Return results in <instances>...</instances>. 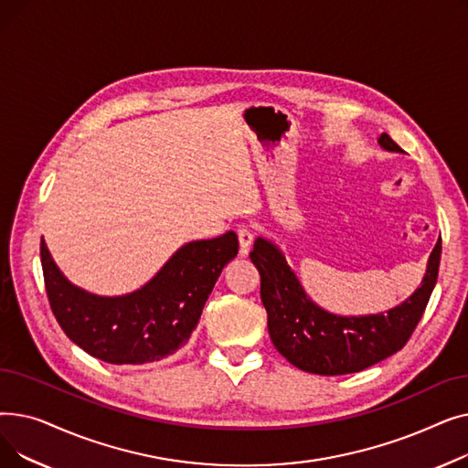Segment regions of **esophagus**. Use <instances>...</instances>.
Returning a JSON list of instances; mask_svg holds the SVG:
<instances>
[{"label":"esophagus","instance_id":"1","mask_svg":"<svg viewBox=\"0 0 468 468\" xmlns=\"http://www.w3.org/2000/svg\"><path fill=\"white\" fill-rule=\"evenodd\" d=\"M237 237H239V254L240 256H249L250 247H252V242H254V233L247 226H240L237 229Z\"/></svg>","mask_w":468,"mask_h":468}]
</instances>
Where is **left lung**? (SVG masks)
<instances>
[{"mask_svg":"<svg viewBox=\"0 0 468 468\" xmlns=\"http://www.w3.org/2000/svg\"><path fill=\"white\" fill-rule=\"evenodd\" d=\"M378 142L388 152H404L387 133ZM440 256L441 239L431 252L421 286L402 305L379 314L337 316L305 296L275 244L260 237L250 252L260 271L261 303L275 349L300 370L318 376L355 374L400 351L431 300Z\"/></svg>","mask_w":468,"mask_h":468,"instance_id":"8db88e82","label":"left lung"}]
</instances>
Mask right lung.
<instances>
[{
    "label": "right lung",
    "instance_id": "add662e5",
    "mask_svg": "<svg viewBox=\"0 0 468 468\" xmlns=\"http://www.w3.org/2000/svg\"><path fill=\"white\" fill-rule=\"evenodd\" d=\"M48 305L64 334L108 364L155 362L184 347L221 273L239 252L233 231L193 240L172 256L144 288L101 298L69 284L41 239Z\"/></svg>",
    "mask_w": 468,
    "mask_h": 468
}]
</instances>
